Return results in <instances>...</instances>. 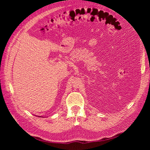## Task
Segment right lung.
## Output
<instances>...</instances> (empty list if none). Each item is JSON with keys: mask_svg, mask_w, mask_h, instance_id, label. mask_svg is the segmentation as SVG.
Listing matches in <instances>:
<instances>
[{"mask_svg": "<svg viewBox=\"0 0 150 150\" xmlns=\"http://www.w3.org/2000/svg\"><path fill=\"white\" fill-rule=\"evenodd\" d=\"M39 117H40V116H39ZM40 117H41V116H40Z\"/></svg>", "mask_w": 150, "mask_h": 150, "instance_id": "add662e5", "label": "right lung"}]
</instances>
